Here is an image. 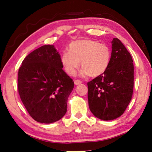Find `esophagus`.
<instances>
[{
    "mask_svg": "<svg viewBox=\"0 0 152 152\" xmlns=\"http://www.w3.org/2000/svg\"><path fill=\"white\" fill-rule=\"evenodd\" d=\"M82 83H83L82 80H79V79L74 80V84H75V85H80V84H81Z\"/></svg>",
    "mask_w": 152,
    "mask_h": 152,
    "instance_id": "34e87169",
    "label": "esophagus"
}]
</instances>
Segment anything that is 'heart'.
Instances as JSON below:
<instances>
[{"label": "heart", "instance_id": "obj_1", "mask_svg": "<svg viewBox=\"0 0 152 152\" xmlns=\"http://www.w3.org/2000/svg\"><path fill=\"white\" fill-rule=\"evenodd\" d=\"M111 50L106 44L95 40L83 39L69 43L68 51L60 56L63 69L69 75H74L80 62L83 75L98 77L107 69L110 62Z\"/></svg>", "mask_w": 152, "mask_h": 152}]
</instances>
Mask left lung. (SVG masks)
<instances>
[{"label": "left lung", "mask_w": 152, "mask_h": 152, "mask_svg": "<svg viewBox=\"0 0 152 152\" xmlns=\"http://www.w3.org/2000/svg\"><path fill=\"white\" fill-rule=\"evenodd\" d=\"M110 62L102 75L88 83L90 110L97 118L113 120L122 115L133 96L134 66L126 47L112 41Z\"/></svg>", "instance_id": "1"}]
</instances>
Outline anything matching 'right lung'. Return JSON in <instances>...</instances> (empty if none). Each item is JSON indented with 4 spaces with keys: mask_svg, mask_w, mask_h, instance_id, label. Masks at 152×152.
I'll use <instances>...</instances> for the list:
<instances>
[{
    "mask_svg": "<svg viewBox=\"0 0 152 152\" xmlns=\"http://www.w3.org/2000/svg\"><path fill=\"white\" fill-rule=\"evenodd\" d=\"M18 81L20 97L34 120L50 124L65 115L74 83L62 69L54 45H43L26 56Z\"/></svg>",
    "mask_w": 152,
    "mask_h": 152,
    "instance_id": "1",
    "label": "right lung"
}]
</instances>
